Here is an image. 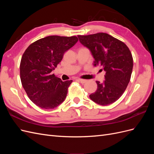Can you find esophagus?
Wrapping results in <instances>:
<instances>
[{
  "label": "esophagus",
  "mask_w": 154,
  "mask_h": 154,
  "mask_svg": "<svg viewBox=\"0 0 154 154\" xmlns=\"http://www.w3.org/2000/svg\"><path fill=\"white\" fill-rule=\"evenodd\" d=\"M78 81L81 83H85L87 82L86 80H83V79H78Z\"/></svg>",
  "instance_id": "obj_1"
}]
</instances>
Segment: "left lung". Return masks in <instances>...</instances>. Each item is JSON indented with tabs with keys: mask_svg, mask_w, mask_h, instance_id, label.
Instances as JSON below:
<instances>
[{
	"mask_svg": "<svg viewBox=\"0 0 154 154\" xmlns=\"http://www.w3.org/2000/svg\"><path fill=\"white\" fill-rule=\"evenodd\" d=\"M80 43L87 48L94 58V66H100L106 72L105 81H96L97 90L90 98L101 105L114 103L122 96L130 80L133 58L123 42L104 32L78 35Z\"/></svg>",
	"mask_w": 154,
	"mask_h": 154,
	"instance_id": "obj_1",
	"label": "left lung"
}]
</instances>
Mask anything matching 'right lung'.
Segmentation results:
<instances>
[{"label": "right lung", "instance_id": "1", "mask_svg": "<svg viewBox=\"0 0 154 154\" xmlns=\"http://www.w3.org/2000/svg\"><path fill=\"white\" fill-rule=\"evenodd\" d=\"M76 36H49L31 44L20 65L22 85L29 99L42 109H52L66 99L72 80L63 82L52 71L63 54L74 45Z\"/></svg>", "mask_w": 154, "mask_h": 154}]
</instances>
